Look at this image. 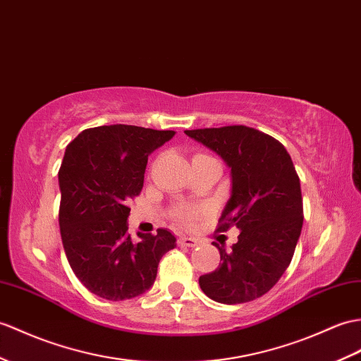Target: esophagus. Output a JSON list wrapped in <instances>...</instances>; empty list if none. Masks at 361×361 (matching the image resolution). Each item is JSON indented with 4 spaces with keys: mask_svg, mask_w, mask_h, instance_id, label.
<instances>
[{
    "mask_svg": "<svg viewBox=\"0 0 361 361\" xmlns=\"http://www.w3.org/2000/svg\"><path fill=\"white\" fill-rule=\"evenodd\" d=\"M178 245L180 246H186V247H195L198 245V240L197 238H192V237H180L178 238Z\"/></svg>",
    "mask_w": 361,
    "mask_h": 361,
    "instance_id": "34e87169",
    "label": "esophagus"
}]
</instances>
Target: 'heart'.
Returning <instances> with one entry per match:
<instances>
[{"mask_svg": "<svg viewBox=\"0 0 361 361\" xmlns=\"http://www.w3.org/2000/svg\"><path fill=\"white\" fill-rule=\"evenodd\" d=\"M204 157H211V155H206V154H197L194 155V158H204ZM192 158V160H194ZM200 211L195 207H189V206H180L175 209V211L172 212V216L175 221H178L180 224H184V226H189L194 223L197 220Z\"/></svg>", "mask_w": 361, "mask_h": 361, "instance_id": "1", "label": "heart"}]
</instances>
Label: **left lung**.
<instances>
[{"label":"left lung","instance_id":"1","mask_svg":"<svg viewBox=\"0 0 361 361\" xmlns=\"http://www.w3.org/2000/svg\"><path fill=\"white\" fill-rule=\"evenodd\" d=\"M215 150L232 172V195L219 232H241L232 250L219 243L221 263L200 276V288L219 303H247L269 292L294 257L303 228L300 178L279 140L247 126L186 130Z\"/></svg>","mask_w":361,"mask_h":361}]
</instances>
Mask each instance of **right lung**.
Returning <instances> with one entry per match:
<instances>
[{"mask_svg":"<svg viewBox=\"0 0 361 361\" xmlns=\"http://www.w3.org/2000/svg\"><path fill=\"white\" fill-rule=\"evenodd\" d=\"M175 135L138 126L112 124L82 130L66 147L58 172V221L73 274L102 298L141 295L157 279L161 257L175 247L169 231L128 232L129 201L140 195L147 157Z\"/></svg>","mask_w":361,"mask_h":361,"instance_id":"add662e5","label":"right lung"}]
</instances>
